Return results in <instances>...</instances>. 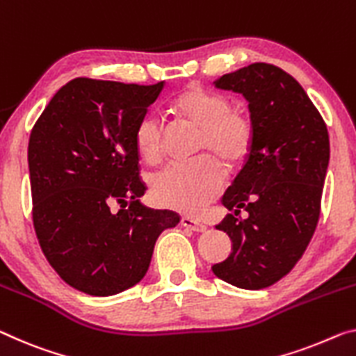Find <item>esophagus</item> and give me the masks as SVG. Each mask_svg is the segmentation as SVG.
<instances>
[{
  "label": "esophagus",
  "mask_w": 356,
  "mask_h": 356,
  "mask_svg": "<svg viewBox=\"0 0 356 356\" xmlns=\"http://www.w3.org/2000/svg\"><path fill=\"white\" fill-rule=\"evenodd\" d=\"M181 224H183L184 227H188V229H191V231H194V232H205L207 231V226H205L204 222L193 220V218H189V216H183L181 218Z\"/></svg>",
  "instance_id": "obj_1"
}]
</instances>
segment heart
<instances>
[{
	"mask_svg": "<svg viewBox=\"0 0 356 356\" xmlns=\"http://www.w3.org/2000/svg\"><path fill=\"white\" fill-rule=\"evenodd\" d=\"M226 95L202 87H189L172 103V113L200 129L197 154H213L232 167L248 154L253 143V125L245 114L231 109ZM135 146L143 161L156 165L163 157L165 134L159 119L146 114L136 124ZM224 173L210 156L189 163H173L151 181L157 205L183 213H197L221 193Z\"/></svg>",
	"mask_w": 356,
	"mask_h": 356,
	"instance_id": "b5f03b06",
	"label": "heart"
}]
</instances>
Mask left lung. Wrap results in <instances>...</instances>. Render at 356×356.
Returning <instances> with one entry per match:
<instances>
[{"instance_id":"obj_1","label":"left lung","mask_w":356,"mask_h":356,"mask_svg":"<svg viewBox=\"0 0 356 356\" xmlns=\"http://www.w3.org/2000/svg\"><path fill=\"white\" fill-rule=\"evenodd\" d=\"M213 84L247 98L253 143L222 195L235 215L216 226L231 237L232 253L211 270L234 286L267 288L293 269L315 232L330 136L305 90L275 65L251 63ZM242 208L245 220L234 218Z\"/></svg>"}]
</instances>
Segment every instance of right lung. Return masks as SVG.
<instances>
[{"label":"right lung","mask_w":356,"mask_h":356,"mask_svg":"<svg viewBox=\"0 0 356 356\" xmlns=\"http://www.w3.org/2000/svg\"><path fill=\"white\" fill-rule=\"evenodd\" d=\"M154 86L76 78L31 130L33 224L56 272L90 296H113L146 275L156 240L179 216L140 202L136 124L157 100ZM120 205L119 211L113 207Z\"/></svg>","instance_id":"obj_1"}]
</instances>
